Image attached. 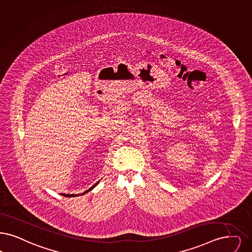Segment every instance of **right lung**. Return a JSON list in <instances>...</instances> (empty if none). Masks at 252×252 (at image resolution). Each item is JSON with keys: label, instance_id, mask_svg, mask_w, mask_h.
<instances>
[{"label": "right lung", "instance_id": "add662e5", "mask_svg": "<svg viewBox=\"0 0 252 252\" xmlns=\"http://www.w3.org/2000/svg\"><path fill=\"white\" fill-rule=\"evenodd\" d=\"M98 183H99V181L97 182V183H95L93 187H91L90 189H87L86 191L81 193V195H82V194H85V193H87V192L91 191V190H92V189H94V188ZM63 196H65V197H77V196H79V194H63Z\"/></svg>", "mask_w": 252, "mask_h": 252}]
</instances>
